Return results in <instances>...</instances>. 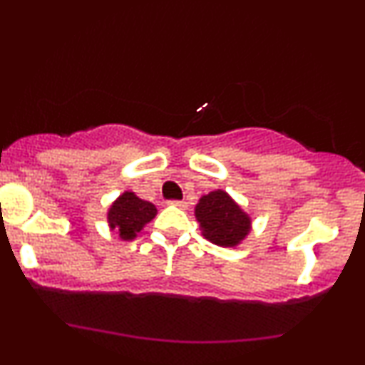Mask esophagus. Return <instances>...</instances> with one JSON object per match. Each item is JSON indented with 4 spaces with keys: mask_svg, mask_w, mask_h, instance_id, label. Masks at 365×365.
Returning a JSON list of instances; mask_svg holds the SVG:
<instances>
[{
    "mask_svg": "<svg viewBox=\"0 0 365 365\" xmlns=\"http://www.w3.org/2000/svg\"><path fill=\"white\" fill-rule=\"evenodd\" d=\"M173 206H177V207H180V209H187V202L185 200H173Z\"/></svg>",
    "mask_w": 365,
    "mask_h": 365,
    "instance_id": "34e87169",
    "label": "esophagus"
}]
</instances>
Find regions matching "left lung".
<instances>
[{"label": "left lung", "mask_w": 365, "mask_h": 365, "mask_svg": "<svg viewBox=\"0 0 365 365\" xmlns=\"http://www.w3.org/2000/svg\"><path fill=\"white\" fill-rule=\"evenodd\" d=\"M194 212L202 237L215 245H240L252 230V217L221 188L200 197Z\"/></svg>", "instance_id": "left-lung-1"}]
</instances>
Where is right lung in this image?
I'll list each match as a JSON object with an SVG mask.
<instances>
[{"instance_id": "obj_1", "label": "right lung", "mask_w": 365, "mask_h": 365, "mask_svg": "<svg viewBox=\"0 0 365 365\" xmlns=\"http://www.w3.org/2000/svg\"><path fill=\"white\" fill-rule=\"evenodd\" d=\"M156 215L158 209L153 202L137 197L135 192L125 190L108 209V225L121 240H133Z\"/></svg>"}]
</instances>
